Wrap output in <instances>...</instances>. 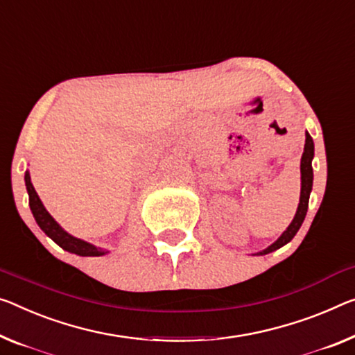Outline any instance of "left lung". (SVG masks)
Wrapping results in <instances>:
<instances>
[{
  "instance_id": "8db88e82",
  "label": "left lung",
  "mask_w": 355,
  "mask_h": 355,
  "mask_svg": "<svg viewBox=\"0 0 355 355\" xmlns=\"http://www.w3.org/2000/svg\"><path fill=\"white\" fill-rule=\"evenodd\" d=\"M304 136H306V141H304V150L302 155V163H300V173H302V190H300V203H298L295 216H293L291 225L286 228V232L282 233L281 236L271 244V246H268L263 250H260V252H257L255 255H266L270 252H275L276 249H279L282 246H286L287 243H291L292 238L295 236L297 232L300 230V227H302L304 217H306L309 195H311V190H313V178H314V174H313L314 143L308 132L304 133Z\"/></svg>"
}]
</instances>
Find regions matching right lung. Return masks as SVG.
<instances>
[{
	"instance_id": "1",
	"label": "right lung",
	"mask_w": 355,
	"mask_h": 355,
	"mask_svg": "<svg viewBox=\"0 0 355 355\" xmlns=\"http://www.w3.org/2000/svg\"><path fill=\"white\" fill-rule=\"evenodd\" d=\"M25 185L26 192H28V200H30V209L33 212V217L42 232H44L52 241H55L60 248L68 250L71 254L80 255V257H101V255H106L109 250L103 248H96L95 244H90L84 241V239L76 238L73 234H69L67 230H63L62 225L53 219V217L49 214V211L44 208L40 196H37L35 187L31 184L30 171L26 170L25 173Z\"/></svg>"
}]
</instances>
